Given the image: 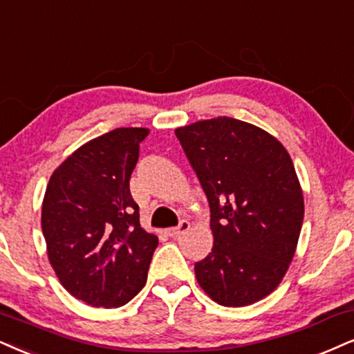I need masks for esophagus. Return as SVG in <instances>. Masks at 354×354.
I'll list each match as a JSON object with an SVG mask.
<instances>
[{"label": "esophagus", "mask_w": 354, "mask_h": 354, "mask_svg": "<svg viewBox=\"0 0 354 354\" xmlns=\"http://www.w3.org/2000/svg\"><path fill=\"white\" fill-rule=\"evenodd\" d=\"M190 228V223L187 220H182L180 223H178L176 228H170L167 233H169V236H180L182 233H185L187 230Z\"/></svg>", "instance_id": "esophagus-1"}]
</instances>
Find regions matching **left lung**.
Returning <instances> with one entry per match:
<instances>
[{"mask_svg": "<svg viewBox=\"0 0 354 354\" xmlns=\"http://www.w3.org/2000/svg\"><path fill=\"white\" fill-rule=\"evenodd\" d=\"M210 205L212 252L195 263L216 304L243 307L266 297L289 269L304 221V195L286 147L234 118L176 129Z\"/></svg>", "mask_w": 354, "mask_h": 354, "instance_id": "obj_1", "label": "left lung"}]
</instances>
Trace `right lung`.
<instances>
[{
    "label": "right lung",
    "mask_w": 354,
    "mask_h": 354,
    "mask_svg": "<svg viewBox=\"0 0 354 354\" xmlns=\"http://www.w3.org/2000/svg\"><path fill=\"white\" fill-rule=\"evenodd\" d=\"M146 128H118L68 156L52 174L42 233L57 277L91 307H121L147 281L159 244L139 223L129 178Z\"/></svg>",
    "instance_id": "add662e5"
}]
</instances>
